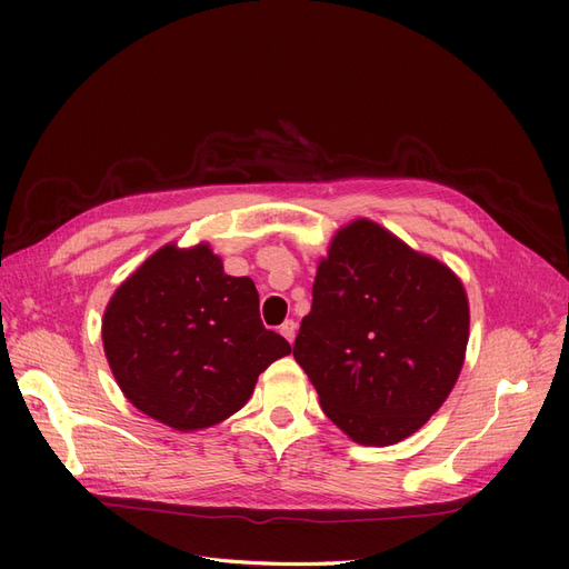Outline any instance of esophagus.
<instances>
[{
    "mask_svg": "<svg viewBox=\"0 0 569 569\" xmlns=\"http://www.w3.org/2000/svg\"><path fill=\"white\" fill-rule=\"evenodd\" d=\"M280 335L291 343L295 341V337H297V322L295 320H284L282 325H280Z\"/></svg>",
    "mask_w": 569,
    "mask_h": 569,
    "instance_id": "esophagus-1",
    "label": "esophagus"
}]
</instances>
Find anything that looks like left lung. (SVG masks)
Instances as JSON below:
<instances>
[{"label": "left lung", "mask_w": 569, "mask_h": 569, "mask_svg": "<svg viewBox=\"0 0 569 569\" xmlns=\"http://www.w3.org/2000/svg\"><path fill=\"white\" fill-rule=\"evenodd\" d=\"M456 274L370 220L337 232L295 341L325 416L353 441L410 437L451 393L468 347Z\"/></svg>", "instance_id": "obj_1"}]
</instances>
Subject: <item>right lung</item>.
<instances>
[{"mask_svg": "<svg viewBox=\"0 0 569 569\" xmlns=\"http://www.w3.org/2000/svg\"><path fill=\"white\" fill-rule=\"evenodd\" d=\"M101 337L130 403L180 432L230 418L291 351L263 327L253 282L226 274L206 244L147 258L116 289Z\"/></svg>", "mask_w": 569, "mask_h": 569, "instance_id": "add662e5", "label": "right lung"}]
</instances>
